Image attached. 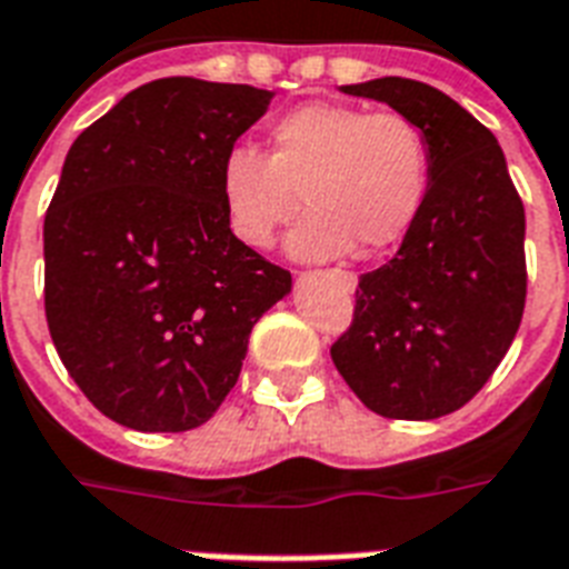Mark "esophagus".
Returning <instances> with one entry per match:
<instances>
[{
	"label": "esophagus",
	"instance_id": "esophagus-1",
	"mask_svg": "<svg viewBox=\"0 0 569 569\" xmlns=\"http://www.w3.org/2000/svg\"><path fill=\"white\" fill-rule=\"evenodd\" d=\"M333 274H337V280L342 286H346L348 292H355V289H357V277L351 274V271H333Z\"/></svg>",
	"mask_w": 569,
	"mask_h": 569
}]
</instances>
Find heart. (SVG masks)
I'll return each instance as SVG.
<instances>
[{"label": "heart", "mask_w": 569, "mask_h": 569, "mask_svg": "<svg viewBox=\"0 0 569 569\" xmlns=\"http://www.w3.org/2000/svg\"><path fill=\"white\" fill-rule=\"evenodd\" d=\"M431 182V144L398 111L310 102L271 127V156L232 147L218 173L227 227L241 244L268 248L277 230L303 214L289 236L295 259H333L360 244L392 248L413 227Z\"/></svg>", "instance_id": "1"}]
</instances>
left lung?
Here are the masks:
<instances>
[{
	"mask_svg": "<svg viewBox=\"0 0 569 569\" xmlns=\"http://www.w3.org/2000/svg\"><path fill=\"white\" fill-rule=\"evenodd\" d=\"M342 93L387 102L431 144V182L387 266L360 277L330 357L387 419H440L485 387L526 307V212L496 136L431 84L383 76Z\"/></svg>",
	"mask_w": 569,
	"mask_h": 569,
	"instance_id": "1",
	"label": "left lung"
}]
</instances>
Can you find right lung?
<instances>
[{"label": "right lung", "mask_w": 569, "mask_h": 569, "mask_svg": "<svg viewBox=\"0 0 569 569\" xmlns=\"http://www.w3.org/2000/svg\"><path fill=\"white\" fill-rule=\"evenodd\" d=\"M274 93L156 79L76 138L43 221L49 337L118 425L191 431L221 407L292 274L227 227L223 156Z\"/></svg>", "instance_id": "right-lung-1"}]
</instances>
